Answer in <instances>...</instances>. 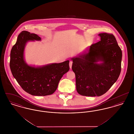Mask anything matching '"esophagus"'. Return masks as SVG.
Here are the masks:
<instances>
[{"label":"esophagus","mask_w":134,"mask_h":134,"mask_svg":"<svg viewBox=\"0 0 134 134\" xmlns=\"http://www.w3.org/2000/svg\"><path fill=\"white\" fill-rule=\"evenodd\" d=\"M72 61H70V63H69V67H70V69L72 68Z\"/></svg>","instance_id":"1"}]
</instances>
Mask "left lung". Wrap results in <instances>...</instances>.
<instances>
[{
  "label": "left lung",
  "mask_w": 134,
  "mask_h": 134,
  "mask_svg": "<svg viewBox=\"0 0 134 134\" xmlns=\"http://www.w3.org/2000/svg\"><path fill=\"white\" fill-rule=\"evenodd\" d=\"M98 35L100 41L91 45L88 53L71 59L77 91L81 96H102L121 73L122 52L115 36L107 32ZM99 60L103 62L96 64Z\"/></svg>",
  "instance_id": "8db88e82"
}]
</instances>
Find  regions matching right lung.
<instances>
[{
  "mask_svg": "<svg viewBox=\"0 0 134 134\" xmlns=\"http://www.w3.org/2000/svg\"><path fill=\"white\" fill-rule=\"evenodd\" d=\"M30 40H41L37 35L22 31L10 52V68L17 82L27 93L35 96L53 94L64 74L69 70V61L36 68L26 64L24 51L26 43Z\"/></svg>",
  "mask_w": 134,
  "mask_h": 134,
  "instance_id": "1",
  "label": "right lung"
}]
</instances>
